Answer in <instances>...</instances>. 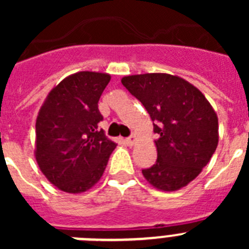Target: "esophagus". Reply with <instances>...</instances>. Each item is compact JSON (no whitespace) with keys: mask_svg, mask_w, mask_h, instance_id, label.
Returning a JSON list of instances; mask_svg holds the SVG:
<instances>
[{"mask_svg":"<svg viewBox=\"0 0 249 249\" xmlns=\"http://www.w3.org/2000/svg\"><path fill=\"white\" fill-rule=\"evenodd\" d=\"M124 142H126V144H127V146L132 147V146H133V144L136 143V135H132V136H129L128 138H126V140H124Z\"/></svg>","mask_w":249,"mask_h":249,"instance_id":"1","label":"esophagus"}]
</instances>
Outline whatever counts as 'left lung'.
Instances as JSON below:
<instances>
[{"mask_svg":"<svg viewBox=\"0 0 249 249\" xmlns=\"http://www.w3.org/2000/svg\"><path fill=\"white\" fill-rule=\"evenodd\" d=\"M153 121L157 160L142 169L151 186L173 192L192 182L207 166L218 144V117L197 87L168 73L123 77Z\"/></svg>","mask_w":249,"mask_h":249,"instance_id":"left-lung-1","label":"left lung"}]
</instances>
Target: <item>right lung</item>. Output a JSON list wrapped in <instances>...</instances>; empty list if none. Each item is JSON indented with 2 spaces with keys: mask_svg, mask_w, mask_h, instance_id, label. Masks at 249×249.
Here are the masks:
<instances>
[{
  "mask_svg": "<svg viewBox=\"0 0 249 249\" xmlns=\"http://www.w3.org/2000/svg\"><path fill=\"white\" fill-rule=\"evenodd\" d=\"M111 76L81 71L47 94L36 120L35 157L58 190L82 193L97 183L117 144L98 128V101Z\"/></svg>",
  "mask_w": 249,
  "mask_h": 249,
  "instance_id": "1",
  "label": "right lung"
}]
</instances>
